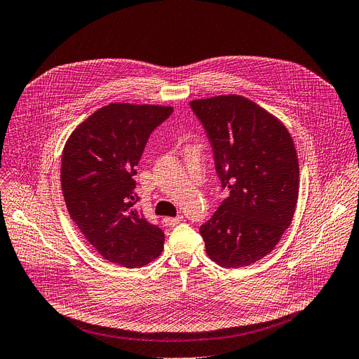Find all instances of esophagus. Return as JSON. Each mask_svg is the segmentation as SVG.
Masks as SVG:
<instances>
[{
	"label": "esophagus",
	"mask_w": 359,
	"mask_h": 359,
	"mask_svg": "<svg viewBox=\"0 0 359 359\" xmlns=\"http://www.w3.org/2000/svg\"><path fill=\"white\" fill-rule=\"evenodd\" d=\"M183 222V216H177V217H164L163 219V223L165 224V226H176L177 223Z\"/></svg>",
	"instance_id": "obj_1"
}]
</instances>
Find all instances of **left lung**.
Masks as SVG:
<instances>
[{"label":"left lung","mask_w":359,"mask_h":359,"mask_svg":"<svg viewBox=\"0 0 359 359\" xmlns=\"http://www.w3.org/2000/svg\"><path fill=\"white\" fill-rule=\"evenodd\" d=\"M191 108L213 148L222 188H229L200 228L205 251L219 266H248L271 253L293 220L300 182L293 139L244 96L198 99Z\"/></svg>","instance_id":"left-lung-1"}]
</instances>
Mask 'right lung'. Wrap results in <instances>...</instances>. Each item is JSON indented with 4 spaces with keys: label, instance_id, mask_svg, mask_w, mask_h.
<instances>
[{
    "label": "right lung",
    "instance_id": "1",
    "mask_svg": "<svg viewBox=\"0 0 359 359\" xmlns=\"http://www.w3.org/2000/svg\"><path fill=\"white\" fill-rule=\"evenodd\" d=\"M171 106L109 103L79 124L62 154V192L86 240L124 268H140L164 248V232L136 208V165Z\"/></svg>",
    "mask_w": 359,
    "mask_h": 359
}]
</instances>
